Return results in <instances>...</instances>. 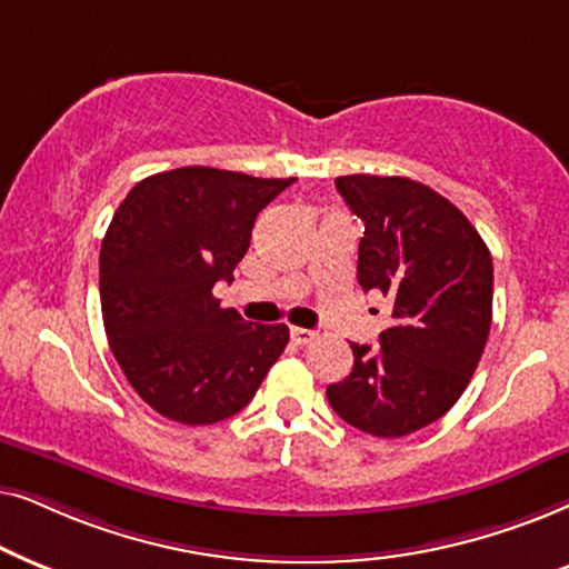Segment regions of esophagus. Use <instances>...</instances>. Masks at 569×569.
I'll list each match as a JSON object with an SVG mask.
<instances>
[{
	"instance_id": "esophagus-1",
	"label": "esophagus",
	"mask_w": 569,
	"mask_h": 569,
	"mask_svg": "<svg viewBox=\"0 0 569 569\" xmlns=\"http://www.w3.org/2000/svg\"><path fill=\"white\" fill-rule=\"evenodd\" d=\"M317 338V332L315 330H307V328H291V340L297 346H307V343H312V340Z\"/></svg>"
}]
</instances>
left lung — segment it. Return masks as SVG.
<instances>
[{"mask_svg": "<svg viewBox=\"0 0 569 569\" xmlns=\"http://www.w3.org/2000/svg\"><path fill=\"white\" fill-rule=\"evenodd\" d=\"M336 187L363 221L359 286L390 299L392 325L380 346L351 343V375L328 385V400L367 435L406 437L442 419L479 367L491 254L471 221L421 181L351 173Z\"/></svg>", "mask_w": 569, "mask_h": 569, "instance_id": "obj_1", "label": "left lung"}]
</instances>
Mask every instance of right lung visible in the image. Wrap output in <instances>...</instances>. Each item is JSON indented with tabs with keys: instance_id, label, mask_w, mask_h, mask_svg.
I'll return each instance as SVG.
<instances>
[{
	"instance_id": "add662e5",
	"label": "right lung",
	"mask_w": 569,
	"mask_h": 569,
	"mask_svg": "<svg viewBox=\"0 0 569 569\" xmlns=\"http://www.w3.org/2000/svg\"><path fill=\"white\" fill-rule=\"evenodd\" d=\"M293 179L184 166L138 181L101 244V312L113 359L166 419L206 427L239 413L289 343L213 297L233 280L260 210Z\"/></svg>"
}]
</instances>
